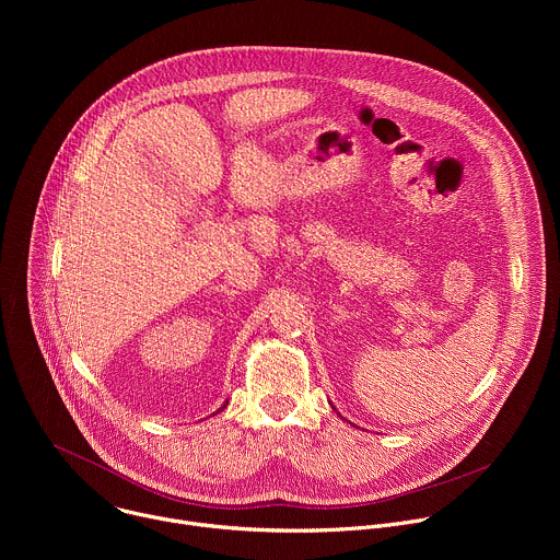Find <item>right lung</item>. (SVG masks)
<instances>
[{
	"mask_svg": "<svg viewBox=\"0 0 560 560\" xmlns=\"http://www.w3.org/2000/svg\"><path fill=\"white\" fill-rule=\"evenodd\" d=\"M223 408H225V406H223ZM223 408H221V410H223Z\"/></svg>",
	"mask_w": 560,
	"mask_h": 560,
	"instance_id": "1",
	"label": "right lung"
}]
</instances>
